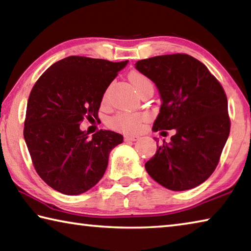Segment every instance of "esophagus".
Segmentation results:
<instances>
[{
  "mask_svg": "<svg viewBox=\"0 0 251 251\" xmlns=\"http://www.w3.org/2000/svg\"><path fill=\"white\" fill-rule=\"evenodd\" d=\"M138 139L137 136H125L124 141L125 142H136Z\"/></svg>",
  "mask_w": 251,
  "mask_h": 251,
  "instance_id": "1",
  "label": "esophagus"
}]
</instances>
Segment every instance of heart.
<instances>
[{"mask_svg":"<svg viewBox=\"0 0 251 251\" xmlns=\"http://www.w3.org/2000/svg\"><path fill=\"white\" fill-rule=\"evenodd\" d=\"M129 79L137 93L147 86H152L151 80L146 75L138 72H131L129 74ZM148 120L146 113H128L120 112L116 115L112 116L108 120V125L113 129L123 131L126 134H134L141 129L142 124Z\"/></svg>","mask_w":251,"mask_h":251,"instance_id":"obj_1","label":"heart"}]
</instances>
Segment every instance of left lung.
<instances>
[{"label":"left lung","instance_id":"left-lung-1","mask_svg":"<svg viewBox=\"0 0 251 251\" xmlns=\"http://www.w3.org/2000/svg\"><path fill=\"white\" fill-rule=\"evenodd\" d=\"M136 69L156 84L163 100L152 129L175 130L171 143L157 145L147 173L175 192L202 184L217 167L230 131L222 84L201 61L182 53L141 59Z\"/></svg>","mask_w":251,"mask_h":251}]
</instances>
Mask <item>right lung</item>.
<instances>
[{"instance_id":"right-lung-1","label":"right lung","mask_w":251,"mask_h":251,"mask_svg":"<svg viewBox=\"0 0 251 251\" xmlns=\"http://www.w3.org/2000/svg\"><path fill=\"white\" fill-rule=\"evenodd\" d=\"M127 62L73 55L54 63L34 84L24 138L36 173L53 189L79 195L104 176L123 136L100 129L91 138L79 125L99 117L105 91Z\"/></svg>"}]
</instances>
